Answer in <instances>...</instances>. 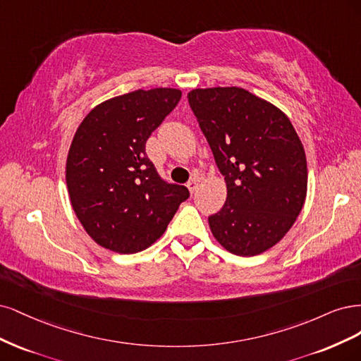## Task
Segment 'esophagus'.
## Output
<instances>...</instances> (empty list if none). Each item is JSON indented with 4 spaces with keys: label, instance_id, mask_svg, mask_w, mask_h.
<instances>
[{
    "label": "esophagus",
    "instance_id": "esophagus-1",
    "mask_svg": "<svg viewBox=\"0 0 361 361\" xmlns=\"http://www.w3.org/2000/svg\"><path fill=\"white\" fill-rule=\"evenodd\" d=\"M197 185H200V180H197V177H193L192 180H189V183H188L189 192H190V193H195L196 189H197Z\"/></svg>",
    "mask_w": 361,
    "mask_h": 361
}]
</instances>
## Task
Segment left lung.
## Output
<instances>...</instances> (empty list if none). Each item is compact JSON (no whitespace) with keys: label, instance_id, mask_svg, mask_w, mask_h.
Instances as JSON below:
<instances>
[{"label":"left lung","instance_id":"8db88e82","mask_svg":"<svg viewBox=\"0 0 361 361\" xmlns=\"http://www.w3.org/2000/svg\"><path fill=\"white\" fill-rule=\"evenodd\" d=\"M188 99L226 183L225 205L208 217L213 237L238 257L271 249L307 195L306 153L293 123L238 87L195 88Z\"/></svg>","mask_w":361,"mask_h":361}]
</instances>
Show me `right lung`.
Instances as JSON below:
<instances>
[{
  "label": "right lung",
  "mask_w": 361,
  "mask_h": 361,
  "mask_svg": "<svg viewBox=\"0 0 361 361\" xmlns=\"http://www.w3.org/2000/svg\"><path fill=\"white\" fill-rule=\"evenodd\" d=\"M180 99L177 88L136 90L102 102L79 124L66 183L78 220L99 246L149 247L189 197L184 185L161 180L145 154L147 139Z\"/></svg>",
  "instance_id": "obj_1"
}]
</instances>
